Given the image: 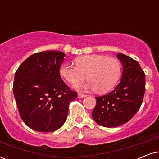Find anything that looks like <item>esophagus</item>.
I'll return each mask as SVG.
<instances>
[{
    "mask_svg": "<svg viewBox=\"0 0 159 159\" xmlns=\"http://www.w3.org/2000/svg\"><path fill=\"white\" fill-rule=\"evenodd\" d=\"M84 97H86V95L82 94V93H78L77 94V98H82Z\"/></svg>",
    "mask_w": 159,
    "mask_h": 159,
    "instance_id": "esophagus-1",
    "label": "esophagus"
}]
</instances>
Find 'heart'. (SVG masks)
Listing matches in <instances>:
<instances>
[{
  "mask_svg": "<svg viewBox=\"0 0 159 159\" xmlns=\"http://www.w3.org/2000/svg\"><path fill=\"white\" fill-rule=\"evenodd\" d=\"M76 66L65 63L59 72L71 84H78L87 78L90 80L84 84H77L78 90H93L98 93H106L115 86L121 75V65L118 60L101 55L80 56L75 59Z\"/></svg>",
  "mask_w": 159,
  "mask_h": 159,
  "instance_id": "heart-1",
  "label": "heart"
}]
</instances>
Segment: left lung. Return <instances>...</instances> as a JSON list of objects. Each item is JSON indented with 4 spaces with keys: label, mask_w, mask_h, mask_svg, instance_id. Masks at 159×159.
<instances>
[{
    "label": "left lung",
    "mask_w": 159,
    "mask_h": 159,
    "mask_svg": "<svg viewBox=\"0 0 159 159\" xmlns=\"http://www.w3.org/2000/svg\"><path fill=\"white\" fill-rule=\"evenodd\" d=\"M116 57L122 64L121 79L114 90L95 97L92 112L94 121L106 127H116L129 121L138 112L145 93V75L137 61L123 53Z\"/></svg>",
    "instance_id": "1"
}]
</instances>
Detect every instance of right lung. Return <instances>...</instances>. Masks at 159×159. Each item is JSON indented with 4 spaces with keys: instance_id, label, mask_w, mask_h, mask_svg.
Instances as JSON below:
<instances>
[{
    "instance_id": "1",
    "label": "right lung",
    "mask_w": 159,
    "mask_h": 159,
    "mask_svg": "<svg viewBox=\"0 0 159 159\" xmlns=\"http://www.w3.org/2000/svg\"><path fill=\"white\" fill-rule=\"evenodd\" d=\"M66 54L57 51L34 53L14 75L13 92L24 122L38 132L59 129L66 120L69 104L77 98L61 80L59 69Z\"/></svg>"
}]
</instances>
